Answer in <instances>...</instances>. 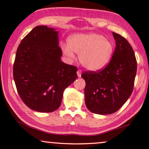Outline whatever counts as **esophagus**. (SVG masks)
Here are the masks:
<instances>
[{"label":"esophagus","instance_id":"esophagus-1","mask_svg":"<svg viewBox=\"0 0 149 149\" xmlns=\"http://www.w3.org/2000/svg\"><path fill=\"white\" fill-rule=\"evenodd\" d=\"M81 73H82V70H80V69H79L77 70V75H78V77H81Z\"/></svg>","mask_w":149,"mask_h":149}]
</instances>
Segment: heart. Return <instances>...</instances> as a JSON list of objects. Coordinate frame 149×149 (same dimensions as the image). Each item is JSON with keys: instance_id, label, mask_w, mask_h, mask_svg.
<instances>
[{"instance_id": "1", "label": "heart", "mask_w": 149, "mask_h": 149, "mask_svg": "<svg viewBox=\"0 0 149 149\" xmlns=\"http://www.w3.org/2000/svg\"><path fill=\"white\" fill-rule=\"evenodd\" d=\"M63 51L69 58L74 57V53H79L82 65L91 71H98L106 66L111 59L113 46L111 43L98 34H78L70 37L68 45Z\"/></svg>"}]
</instances>
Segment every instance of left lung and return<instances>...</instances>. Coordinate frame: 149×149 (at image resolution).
Instances as JSON below:
<instances>
[{
  "label": "left lung",
  "instance_id": "left-lung-1",
  "mask_svg": "<svg viewBox=\"0 0 149 149\" xmlns=\"http://www.w3.org/2000/svg\"><path fill=\"white\" fill-rule=\"evenodd\" d=\"M116 47L111 60L98 72L86 71L85 104L99 115L112 114L120 109L133 92L137 61L131 45L121 35L113 32Z\"/></svg>",
  "mask_w": 149,
  "mask_h": 149
}]
</instances>
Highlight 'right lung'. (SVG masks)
Segmentation results:
<instances>
[{
    "instance_id": "add662e5",
    "label": "right lung",
    "mask_w": 149,
    "mask_h": 149,
    "mask_svg": "<svg viewBox=\"0 0 149 149\" xmlns=\"http://www.w3.org/2000/svg\"><path fill=\"white\" fill-rule=\"evenodd\" d=\"M58 32L37 26L24 38L16 52L13 79L18 94L30 109L55 111L63 92L77 79V68L61 61Z\"/></svg>"
}]
</instances>
